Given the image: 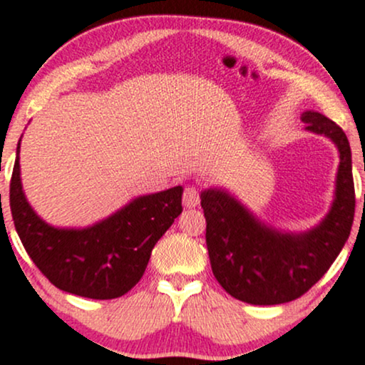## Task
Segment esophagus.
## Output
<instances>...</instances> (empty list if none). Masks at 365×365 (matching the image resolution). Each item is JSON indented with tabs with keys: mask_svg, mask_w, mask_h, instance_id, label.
<instances>
[{
	"mask_svg": "<svg viewBox=\"0 0 365 365\" xmlns=\"http://www.w3.org/2000/svg\"><path fill=\"white\" fill-rule=\"evenodd\" d=\"M200 202L199 192H197L195 187H187L185 192H183V206L185 207H195L197 204Z\"/></svg>",
	"mask_w": 365,
	"mask_h": 365,
	"instance_id": "34e87169",
	"label": "esophagus"
}]
</instances>
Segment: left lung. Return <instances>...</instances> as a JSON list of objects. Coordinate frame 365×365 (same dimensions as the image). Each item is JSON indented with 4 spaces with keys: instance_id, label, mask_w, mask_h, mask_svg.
I'll use <instances>...</instances> for the list:
<instances>
[{
    "instance_id": "left-lung-1",
    "label": "left lung",
    "mask_w": 365,
    "mask_h": 365,
    "mask_svg": "<svg viewBox=\"0 0 365 365\" xmlns=\"http://www.w3.org/2000/svg\"><path fill=\"white\" fill-rule=\"evenodd\" d=\"M307 130L328 137L340 153L329 212L305 233H283L261 223L221 188L200 194L212 274L235 299L252 305L292 302L329 269L349 240L355 215L351 150L345 132L317 111H305Z\"/></svg>"
}]
</instances>
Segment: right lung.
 <instances>
[{
    "mask_svg": "<svg viewBox=\"0 0 365 365\" xmlns=\"http://www.w3.org/2000/svg\"><path fill=\"white\" fill-rule=\"evenodd\" d=\"M19 148L10 182V209L20 240L54 287L86 299H118L148 267L156 242L182 212V187L140 195L87 228H54L29 206L20 182Z\"/></svg>",
    "mask_w": 365,
    "mask_h": 365,
    "instance_id": "1",
    "label": "right lung"
}]
</instances>
